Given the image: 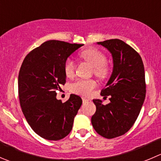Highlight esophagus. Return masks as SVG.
<instances>
[{"label": "esophagus", "mask_w": 161, "mask_h": 161, "mask_svg": "<svg viewBox=\"0 0 161 161\" xmlns=\"http://www.w3.org/2000/svg\"><path fill=\"white\" fill-rule=\"evenodd\" d=\"M82 102H83V103H87V102H89L90 101V100H88V99H86V98H84V97H82Z\"/></svg>", "instance_id": "obj_1"}]
</instances>
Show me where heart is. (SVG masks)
Here are the masks:
<instances>
[{
    "mask_svg": "<svg viewBox=\"0 0 161 161\" xmlns=\"http://www.w3.org/2000/svg\"><path fill=\"white\" fill-rule=\"evenodd\" d=\"M80 58L90 63L93 67V73L100 79H104L109 75L110 67L107 63V57L103 52L96 48H88L82 50L79 54ZM64 70L66 76L71 77L75 71V63L71 58H68L64 62ZM97 86V82L93 79H79L73 82L70 85L71 92L79 95L88 97L91 95L92 90Z\"/></svg>",
    "mask_w": 161,
    "mask_h": 161,
    "instance_id": "obj_1",
    "label": "heart"
}]
</instances>
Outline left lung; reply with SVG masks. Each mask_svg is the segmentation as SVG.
<instances>
[{"instance_id":"8db88e82","label":"left lung","mask_w":161,"mask_h":161,"mask_svg":"<svg viewBox=\"0 0 161 161\" xmlns=\"http://www.w3.org/2000/svg\"><path fill=\"white\" fill-rule=\"evenodd\" d=\"M113 57V72L101 96L110 103L93 100L95 114L91 122L103 137L114 139L125 134L136 122L146 97L145 70L140 55L131 47L118 39L98 42Z\"/></svg>"}]
</instances>
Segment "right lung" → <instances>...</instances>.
<instances>
[{
  "label": "right lung",
  "mask_w": 161,
  "mask_h": 161,
  "mask_svg": "<svg viewBox=\"0 0 161 161\" xmlns=\"http://www.w3.org/2000/svg\"><path fill=\"white\" fill-rule=\"evenodd\" d=\"M83 44L48 40L25 56L19 73V97L22 113L32 129L48 140H60L70 133L82 105L79 96L71 94L62 103L57 90L66 82L67 58Z\"/></svg>",
  "instance_id": "1"
}]
</instances>
